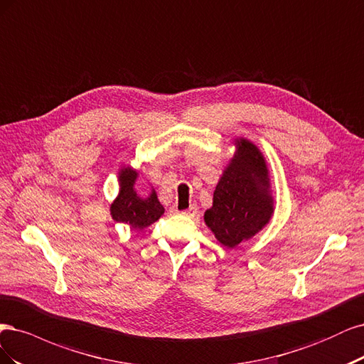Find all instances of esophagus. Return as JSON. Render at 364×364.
I'll list each match as a JSON object with an SVG mask.
<instances>
[{"label": "esophagus", "instance_id": "34e87169", "mask_svg": "<svg viewBox=\"0 0 364 364\" xmlns=\"http://www.w3.org/2000/svg\"><path fill=\"white\" fill-rule=\"evenodd\" d=\"M196 213H198V205H196V204H192L189 208H187V210H183V212H181V215H183V216H189V218L196 216Z\"/></svg>", "mask_w": 364, "mask_h": 364}]
</instances>
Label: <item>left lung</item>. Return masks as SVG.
<instances>
[{"label": "left lung", "mask_w": 364, "mask_h": 364, "mask_svg": "<svg viewBox=\"0 0 364 364\" xmlns=\"http://www.w3.org/2000/svg\"><path fill=\"white\" fill-rule=\"evenodd\" d=\"M228 160L213 192L204 222L220 245L236 248L259 234L275 212L271 172L260 148L246 137L232 140Z\"/></svg>", "instance_id": "1"}]
</instances>
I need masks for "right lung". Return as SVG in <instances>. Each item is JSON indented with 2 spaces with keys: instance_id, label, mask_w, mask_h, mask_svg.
Listing matches in <instances>:
<instances>
[{
  "instance_id": "right-lung-1",
  "label": "right lung",
  "mask_w": 364,
  "mask_h": 364,
  "mask_svg": "<svg viewBox=\"0 0 364 364\" xmlns=\"http://www.w3.org/2000/svg\"><path fill=\"white\" fill-rule=\"evenodd\" d=\"M139 175L140 172L130 165H122L119 168V192L110 205L112 219L130 225L133 230H144L152 225L165 213V207L159 201L154 187L151 186L146 196L137 193L136 181Z\"/></svg>"
}]
</instances>
